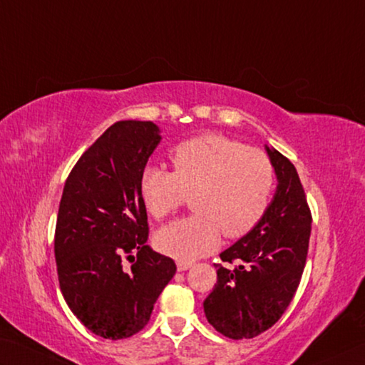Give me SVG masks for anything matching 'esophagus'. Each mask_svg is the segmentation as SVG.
Instances as JSON below:
<instances>
[{"mask_svg":"<svg viewBox=\"0 0 365 365\" xmlns=\"http://www.w3.org/2000/svg\"><path fill=\"white\" fill-rule=\"evenodd\" d=\"M176 267H178L179 272H184V271H187V269H190V267H192V263H189V261H178Z\"/></svg>","mask_w":365,"mask_h":365,"instance_id":"esophagus-1","label":"esophagus"}]
</instances>
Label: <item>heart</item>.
Segmentation results:
<instances>
[{
    "label": "heart",
    "mask_w": 365,
    "mask_h": 365,
    "mask_svg": "<svg viewBox=\"0 0 365 365\" xmlns=\"http://www.w3.org/2000/svg\"><path fill=\"white\" fill-rule=\"evenodd\" d=\"M175 171L147 166L140 197L153 218L175 213L192 195L189 218L158 229L155 244L170 257L190 261L213 252L226 237H242L269 207L276 173L269 157L222 134H203L175 147Z\"/></svg>",
    "instance_id": "obj_1"
}]
</instances>
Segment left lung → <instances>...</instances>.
<instances>
[{"instance_id": "obj_1", "label": "left lung", "mask_w": 365, "mask_h": 365, "mask_svg": "<svg viewBox=\"0 0 365 365\" xmlns=\"http://www.w3.org/2000/svg\"><path fill=\"white\" fill-rule=\"evenodd\" d=\"M277 178L266 213L250 232L220 257L218 282L203 302L208 322L227 338L263 334L289 308L308 257L311 212L297 168L274 147L264 145Z\"/></svg>"}]
</instances>
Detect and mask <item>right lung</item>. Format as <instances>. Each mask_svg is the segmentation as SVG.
Listing matches in <instances>:
<instances>
[{"label":"right lung","instance_id":"obj_1","mask_svg":"<svg viewBox=\"0 0 365 365\" xmlns=\"http://www.w3.org/2000/svg\"><path fill=\"white\" fill-rule=\"evenodd\" d=\"M160 140L152 121H117L83 153L63 186L54 237L61 292L80 322L102 338L143 330L176 272L175 261L145 244L139 182ZM123 257L132 261L128 270Z\"/></svg>","mask_w":365,"mask_h":365}]
</instances>
